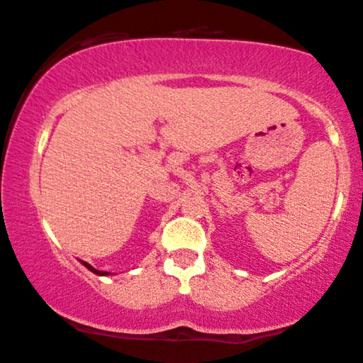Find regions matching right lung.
<instances>
[{"instance_id":"obj_1","label":"right lung","mask_w":363,"mask_h":363,"mask_svg":"<svg viewBox=\"0 0 363 363\" xmlns=\"http://www.w3.org/2000/svg\"><path fill=\"white\" fill-rule=\"evenodd\" d=\"M83 264H84V267H88V269L91 270V272H94V274H97V275H107V274H109V272H104V270H97V269H94L93 266H89V264L84 262V261H83Z\"/></svg>"}]
</instances>
